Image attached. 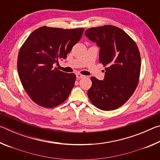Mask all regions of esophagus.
<instances>
[{"label": "esophagus", "mask_w": 160, "mask_h": 160, "mask_svg": "<svg viewBox=\"0 0 160 160\" xmlns=\"http://www.w3.org/2000/svg\"><path fill=\"white\" fill-rule=\"evenodd\" d=\"M84 77H85V75H83L82 74H80V73L76 74V78H78V79H80V78H82Z\"/></svg>", "instance_id": "1"}]
</instances>
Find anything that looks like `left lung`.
<instances>
[{
    "instance_id": "8db88e82",
    "label": "left lung",
    "mask_w": 160,
    "mask_h": 160,
    "mask_svg": "<svg viewBox=\"0 0 160 160\" xmlns=\"http://www.w3.org/2000/svg\"><path fill=\"white\" fill-rule=\"evenodd\" d=\"M85 34L100 47L99 63L106 67L104 80L90 78L89 99L101 110L118 109L132 95L138 84L141 59L138 46L116 26L92 28Z\"/></svg>"
}]
</instances>
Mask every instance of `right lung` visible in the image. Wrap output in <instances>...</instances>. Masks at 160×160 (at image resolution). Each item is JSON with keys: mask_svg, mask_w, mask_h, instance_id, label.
<instances>
[{"mask_svg": "<svg viewBox=\"0 0 160 160\" xmlns=\"http://www.w3.org/2000/svg\"><path fill=\"white\" fill-rule=\"evenodd\" d=\"M84 29H68L44 26L32 32L22 46L18 71L22 85L37 104L53 108L67 99L76 76L53 68L65 59L80 41Z\"/></svg>", "mask_w": 160, "mask_h": 160, "instance_id": "obj_1", "label": "right lung"}]
</instances>
